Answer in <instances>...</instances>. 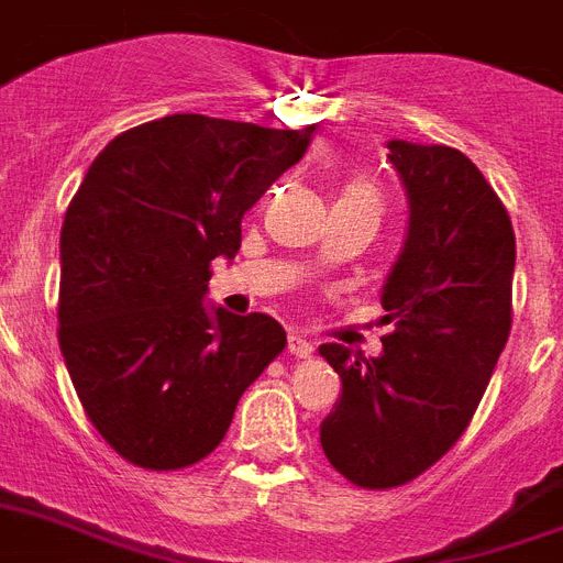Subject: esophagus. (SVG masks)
Here are the masks:
<instances>
[{"instance_id":"1","label":"esophagus","mask_w":563,"mask_h":563,"mask_svg":"<svg viewBox=\"0 0 563 563\" xmlns=\"http://www.w3.org/2000/svg\"><path fill=\"white\" fill-rule=\"evenodd\" d=\"M287 353L296 355V358H310V353H313V344H310L305 335L290 333V339H287Z\"/></svg>"}]
</instances>
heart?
I'll list each match as a JSON object with an SVG mask.
<instances>
[{
  "label": "heart",
  "mask_w": 563,
  "mask_h": 563,
  "mask_svg": "<svg viewBox=\"0 0 563 563\" xmlns=\"http://www.w3.org/2000/svg\"><path fill=\"white\" fill-rule=\"evenodd\" d=\"M341 199H362L367 201V205H373V208H378V190L364 179L350 181V185L344 187V196H341Z\"/></svg>",
  "instance_id": "heart-1"
}]
</instances>
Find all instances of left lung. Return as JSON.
Masks as SVG:
<instances>
[{
    "mask_svg": "<svg viewBox=\"0 0 563 563\" xmlns=\"http://www.w3.org/2000/svg\"><path fill=\"white\" fill-rule=\"evenodd\" d=\"M387 158L410 201L405 247L384 282V353L321 344L341 396L321 450L347 482L419 478L467 430L512 328L516 233L482 170L444 144L393 139Z\"/></svg>",
    "mask_w": 563,
    "mask_h": 563,
    "instance_id": "8db88e82",
    "label": "left lung"
}]
</instances>
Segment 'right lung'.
<instances>
[{
  "label": "right lung",
  "mask_w": 563,
  "mask_h": 563,
  "mask_svg": "<svg viewBox=\"0 0 563 563\" xmlns=\"http://www.w3.org/2000/svg\"><path fill=\"white\" fill-rule=\"evenodd\" d=\"M313 133L173 113L119 133L85 173L59 239V347L124 461L162 473L213 453L285 350L276 319L205 296L210 262L239 253L242 216Z\"/></svg>",
  "instance_id": "add662e5"
}]
</instances>
